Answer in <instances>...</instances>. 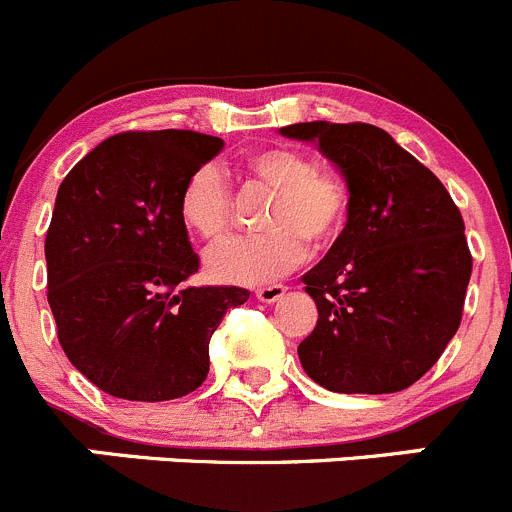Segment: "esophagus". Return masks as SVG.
Wrapping results in <instances>:
<instances>
[{
	"label": "esophagus",
	"mask_w": 512,
	"mask_h": 512,
	"mask_svg": "<svg viewBox=\"0 0 512 512\" xmlns=\"http://www.w3.org/2000/svg\"><path fill=\"white\" fill-rule=\"evenodd\" d=\"M284 294H286L284 284H271V286H264V289H256V296H259V301H264V304H274V301H279Z\"/></svg>",
	"instance_id": "esophagus-1"
}]
</instances>
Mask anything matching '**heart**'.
Wrapping results in <instances>:
<instances>
[{"label":"heart","instance_id":"b5f03b06","mask_svg":"<svg viewBox=\"0 0 512 512\" xmlns=\"http://www.w3.org/2000/svg\"><path fill=\"white\" fill-rule=\"evenodd\" d=\"M243 168L274 191L264 216L266 233L241 236L208 253V271L218 281L261 284L289 274L314 248L337 241L349 216L347 183L337 173L316 168L309 153L286 145L253 150ZM233 193L216 165L193 170L180 193V218L208 243L231 228Z\"/></svg>","mask_w":512,"mask_h":512}]
</instances>
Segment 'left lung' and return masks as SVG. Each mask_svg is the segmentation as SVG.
<instances>
[{
	"label": "left lung",
	"mask_w": 512,
	"mask_h": 512,
	"mask_svg": "<svg viewBox=\"0 0 512 512\" xmlns=\"http://www.w3.org/2000/svg\"><path fill=\"white\" fill-rule=\"evenodd\" d=\"M281 135L319 143L349 188L347 226L301 279L319 311L301 367L329 392L407 389L460 326L472 274L460 208L382 128L316 120Z\"/></svg>",
	"instance_id": "1"
}]
</instances>
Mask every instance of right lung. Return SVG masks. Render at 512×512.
Instances as JSON below:
<instances>
[{
  "instance_id": "right-lung-1",
  "label": "right lung",
  "mask_w": 512,
  "mask_h": 512,
  "mask_svg": "<svg viewBox=\"0 0 512 512\" xmlns=\"http://www.w3.org/2000/svg\"><path fill=\"white\" fill-rule=\"evenodd\" d=\"M221 148L193 130H130L62 180L45 241L47 301L67 359L102 392L165 402L198 389L213 332L251 296L186 286L198 256L180 193Z\"/></svg>"
}]
</instances>
